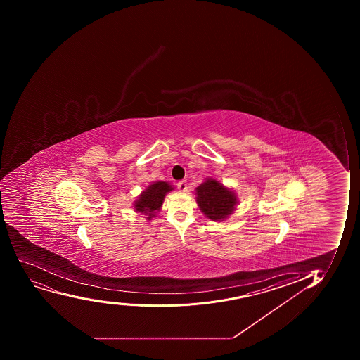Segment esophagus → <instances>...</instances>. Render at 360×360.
<instances>
[{
	"mask_svg": "<svg viewBox=\"0 0 360 360\" xmlns=\"http://www.w3.org/2000/svg\"><path fill=\"white\" fill-rule=\"evenodd\" d=\"M177 188L179 191L186 193V190H188V184H186V181H181V182H178Z\"/></svg>",
	"mask_w": 360,
	"mask_h": 360,
	"instance_id": "1",
	"label": "esophagus"
}]
</instances>
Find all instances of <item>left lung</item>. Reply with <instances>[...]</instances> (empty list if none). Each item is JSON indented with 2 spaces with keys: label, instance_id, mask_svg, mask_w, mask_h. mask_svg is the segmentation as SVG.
Listing matches in <instances>:
<instances>
[{
  "label": "left lung",
  "instance_id": "left-lung-1",
  "mask_svg": "<svg viewBox=\"0 0 360 360\" xmlns=\"http://www.w3.org/2000/svg\"><path fill=\"white\" fill-rule=\"evenodd\" d=\"M196 195L200 210L212 221H221L228 217L237 204L233 191H230L212 178H209L197 188Z\"/></svg>",
  "mask_w": 360,
  "mask_h": 360
}]
</instances>
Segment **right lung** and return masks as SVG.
I'll return each mask as SVG.
<instances>
[{"instance_id": "obj_1", "label": "right lung", "mask_w": 360, "mask_h": 360, "mask_svg": "<svg viewBox=\"0 0 360 360\" xmlns=\"http://www.w3.org/2000/svg\"><path fill=\"white\" fill-rule=\"evenodd\" d=\"M172 190V186L167 182H155L148 186L146 191L139 197L135 202L136 211L146 214V219L155 217L156 211L160 210L163 204L164 197L169 191Z\"/></svg>"}]
</instances>
